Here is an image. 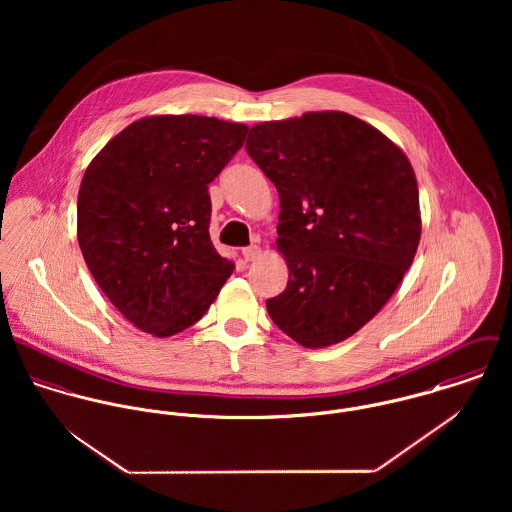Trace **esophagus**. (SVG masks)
Instances as JSON below:
<instances>
[{"label": "esophagus", "instance_id": "1", "mask_svg": "<svg viewBox=\"0 0 512 512\" xmlns=\"http://www.w3.org/2000/svg\"><path fill=\"white\" fill-rule=\"evenodd\" d=\"M260 254H262V250H260V246H246L244 250H242V256H244V260L246 262H252V260H256V258H260Z\"/></svg>", "mask_w": 512, "mask_h": 512}]
</instances>
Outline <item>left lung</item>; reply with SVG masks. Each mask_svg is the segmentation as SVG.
<instances>
[{
	"mask_svg": "<svg viewBox=\"0 0 512 512\" xmlns=\"http://www.w3.org/2000/svg\"><path fill=\"white\" fill-rule=\"evenodd\" d=\"M246 151L280 195L276 248L290 280L266 301L272 321L305 349L349 339L416 256L422 217L410 159L339 110L256 124Z\"/></svg>",
	"mask_w": 512,
	"mask_h": 512,
	"instance_id": "left-lung-1",
	"label": "left lung"
}]
</instances>
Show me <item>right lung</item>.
Returning <instances> with one entry per match:
<instances>
[{
  "label": "right lung",
  "instance_id": "right-lung-1",
  "mask_svg": "<svg viewBox=\"0 0 512 512\" xmlns=\"http://www.w3.org/2000/svg\"><path fill=\"white\" fill-rule=\"evenodd\" d=\"M248 126L197 114L146 116L84 171L76 236L112 305L140 331L171 337L197 323L230 278L209 234V183Z\"/></svg>",
  "mask_w": 512,
  "mask_h": 512
}]
</instances>
